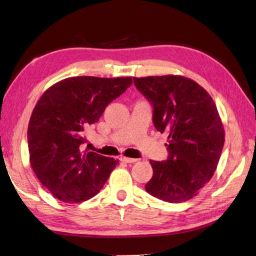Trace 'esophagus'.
Instances as JSON below:
<instances>
[{
    "instance_id": "obj_1",
    "label": "esophagus",
    "mask_w": 256,
    "mask_h": 256,
    "mask_svg": "<svg viewBox=\"0 0 256 256\" xmlns=\"http://www.w3.org/2000/svg\"><path fill=\"white\" fill-rule=\"evenodd\" d=\"M121 162H126V164H134L138 162V159H134V158H128V157H121Z\"/></svg>"
}]
</instances>
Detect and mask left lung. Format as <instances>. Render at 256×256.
Returning <instances> with one entry per match:
<instances>
[{
  "label": "left lung",
  "instance_id": "1",
  "mask_svg": "<svg viewBox=\"0 0 256 256\" xmlns=\"http://www.w3.org/2000/svg\"><path fill=\"white\" fill-rule=\"evenodd\" d=\"M134 85L152 106V123L167 133V160L154 162L145 186L155 198L182 203L198 195L214 176L224 130L216 104L198 82L178 75L133 77Z\"/></svg>",
  "mask_w": 256,
  "mask_h": 256
}]
</instances>
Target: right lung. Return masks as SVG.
<instances>
[{"label": "right lung", "instance_id": "add662e5", "mask_svg": "<svg viewBox=\"0 0 256 256\" xmlns=\"http://www.w3.org/2000/svg\"><path fill=\"white\" fill-rule=\"evenodd\" d=\"M130 85V77H70L38 100L27 130L29 160L39 181L56 198L80 203L104 188L118 160L82 152L84 132Z\"/></svg>", "mask_w": 256, "mask_h": 256}]
</instances>
